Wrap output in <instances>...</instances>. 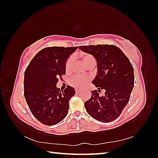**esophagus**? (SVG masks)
I'll return each instance as SVG.
<instances>
[{"mask_svg":"<svg viewBox=\"0 0 158 158\" xmlns=\"http://www.w3.org/2000/svg\"><path fill=\"white\" fill-rule=\"evenodd\" d=\"M75 91H76V93H81V90L76 89V90H75Z\"/></svg>","mask_w":158,"mask_h":158,"instance_id":"esophagus-1","label":"esophagus"}]
</instances>
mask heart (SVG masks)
<instances>
[{
    "instance_id": "b5f03b06",
    "label": "heart",
    "mask_w": 158,
    "mask_h": 158,
    "mask_svg": "<svg viewBox=\"0 0 158 158\" xmlns=\"http://www.w3.org/2000/svg\"><path fill=\"white\" fill-rule=\"evenodd\" d=\"M81 60L83 61V63H84V65L86 67L89 65L90 63L93 62V61H95L94 57H93L92 55L89 54V53H84V54L81 56ZM73 63L74 58L73 56L69 57L68 59H67L65 65V69L67 73H70L72 68H73ZM90 79L87 77L75 76L70 79V81H69V84L77 89H81L87 85Z\"/></svg>"
}]
</instances>
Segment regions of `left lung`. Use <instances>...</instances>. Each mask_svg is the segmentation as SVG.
Segmentation results:
<instances>
[{"instance_id":"left-lung-1","label":"left lung","mask_w":158,"mask_h":158,"mask_svg":"<svg viewBox=\"0 0 158 158\" xmlns=\"http://www.w3.org/2000/svg\"><path fill=\"white\" fill-rule=\"evenodd\" d=\"M84 52L95 57L97 61V75L92 84L98 90L91 92V97L84 103L87 113L103 123L116 120L129 102L134 88V68L121 49L114 45L98 44L80 46ZM105 95H98L100 89Z\"/></svg>"}]
</instances>
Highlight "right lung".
<instances>
[{"instance_id": "1", "label": "right lung", "mask_w": 158, "mask_h": 158, "mask_svg": "<svg viewBox=\"0 0 158 158\" xmlns=\"http://www.w3.org/2000/svg\"><path fill=\"white\" fill-rule=\"evenodd\" d=\"M75 47H46L31 60L24 73V97L35 118L41 123L54 125L68 113L69 101L75 95L73 87L62 90L56 84L65 74V62Z\"/></svg>"}]
</instances>
